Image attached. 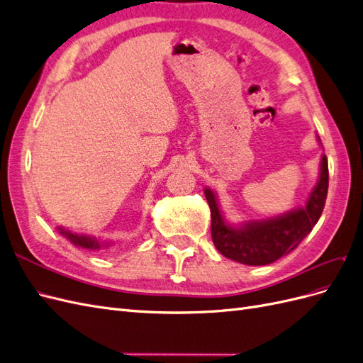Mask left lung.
I'll list each match as a JSON object with an SVG mask.
<instances>
[{"label":"left lung","instance_id":"8db88e82","mask_svg":"<svg viewBox=\"0 0 363 363\" xmlns=\"http://www.w3.org/2000/svg\"><path fill=\"white\" fill-rule=\"evenodd\" d=\"M328 191V163L321 160V175L304 208L289 212L268 221H252L242 228L224 223L223 215L211 189H206V200L212 213V240L223 256L244 265H268L289 255L312 232L320 219Z\"/></svg>","mask_w":363,"mask_h":363}]
</instances>
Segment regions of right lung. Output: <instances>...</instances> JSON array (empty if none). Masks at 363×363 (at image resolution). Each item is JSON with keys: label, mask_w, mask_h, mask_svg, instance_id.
Instances as JSON below:
<instances>
[{"label": "right lung", "mask_w": 363, "mask_h": 363, "mask_svg": "<svg viewBox=\"0 0 363 363\" xmlns=\"http://www.w3.org/2000/svg\"><path fill=\"white\" fill-rule=\"evenodd\" d=\"M60 233H63L65 236H67L72 244L79 245L82 248H87V250H98L100 248V242H98L96 239L94 238H89V236H84V235H77V233H72L69 232V230H65V228H59Z\"/></svg>", "instance_id": "1"}]
</instances>
